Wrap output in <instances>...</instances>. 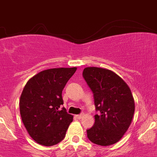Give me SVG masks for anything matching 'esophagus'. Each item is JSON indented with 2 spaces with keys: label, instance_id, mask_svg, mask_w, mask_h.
Masks as SVG:
<instances>
[{
  "label": "esophagus",
  "instance_id": "1",
  "mask_svg": "<svg viewBox=\"0 0 157 157\" xmlns=\"http://www.w3.org/2000/svg\"><path fill=\"white\" fill-rule=\"evenodd\" d=\"M83 117V114H80V115H76V118H77V119H81V117Z\"/></svg>",
  "mask_w": 157,
  "mask_h": 157
}]
</instances>
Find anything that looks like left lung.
Returning <instances> with one entry per match:
<instances>
[{"mask_svg":"<svg viewBox=\"0 0 157 157\" xmlns=\"http://www.w3.org/2000/svg\"><path fill=\"white\" fill-rule=\"evenodd\" d=\"M83 77L94 94L98 114L87 137L100 146H110L121 139L131 124L134 100L123 79L111 70L96 67H86Z\"/></svg>","mask_w":157,"mask_h":157,"instance_id":"left-lung-1","label":"left lung"}]
</instances>
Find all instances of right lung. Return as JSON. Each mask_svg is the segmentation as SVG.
<instances>
[{
	"mask_svg": "<svg viewBox=\"0 0 157 157\" xmlns=\"http://www.w3.org/2000/svg\"><path fill=\"white\" fill-rule=\"evenodd\" d=\"M76 67H59L40 71L24 86L19 110L27 131L37 144L50 147L64 139L73 116L63 104L62 91Z\"/></svg>",
	"mask_w": 157,
	"mask_h": 157,
	"instance_id": "obj_1",
	"label": "right lung"
}]
</instances>
